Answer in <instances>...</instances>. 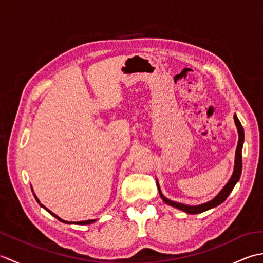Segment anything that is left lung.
I'll use <instances>...</instances> for the list:
<instances>
[{
  "label": "left lung",
  "instance_id": "obj_1",
  "mask_svg": "<svg viewBox=\"0 0 263 263\" xmlns=\"http://www.w3.org/2000/svg\"><path fill=\"white\" fill-rule=\"evenodd\" d=\"M234 122H235V125L237 127V132H238V142H237V148H236V153H235V163H234V171H233V174L230 178V181H228L226 185L221 189V191L218 193L214 199L208 201V202L197 204V205H189V204H184V203H180V202H175V201L167 199L163 194V192H161L158 181L156 180V182H157L159 195H160V198L164 200V202H166L168 205L174 206V208H176L178 210L186 212V214H190V215L201 214V212H204L206 210L215 208V206L219 205L224 202L228 195H230V193L233 191L234 186H235V184L238 182L239 177H241V174H242V148H243V143H244V130H243L241 122H239V120L237 119L236 114H234Z\"/></svg>",
  "mask_w": 263,
  "mask_h": 263
}]
</instances>
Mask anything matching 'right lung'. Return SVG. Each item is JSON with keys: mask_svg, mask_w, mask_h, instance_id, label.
<instances>
[{"mask_svg": "<svg viewBox=\"0 0 263 263\" xmlns=\"http://www.w3.org/2000/svg\"><path fill=\"white\" fill-rule=\"evenodd\" d=\"M31 191H33V190H32V187H31ZM33 197H35V199H36V201H37V202H38L39 204H41V206H42V208H44V209H45L46 211H48V212H49V214H51L52 216H54V217H55V218H57V219H59L60 221H62V222H64V224H70V225H72V224H76V225H90V224H92V222H95V221H96V220H97V219H89V220H83V221H76V222H72V221H66V220H63V219H61V218H60L59 216H57V215H55V214H54V212H52L51 210H49V209H47L45 205H43V204L41 203V201H39V200H38V198L36 197V194H35V193H33Z\"/></svg>", "mask_w": 263, "mask_h": 263, "instance_id": "right-lung-1", "label": "right lung"}]
</instances>
